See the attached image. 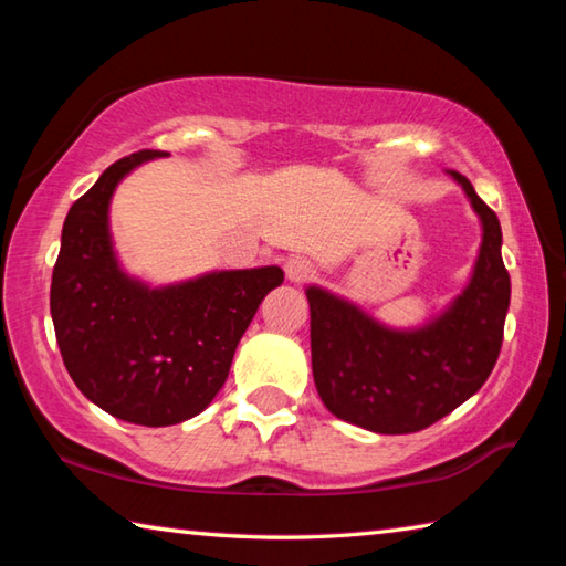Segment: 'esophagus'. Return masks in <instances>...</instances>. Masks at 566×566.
I'll use <instances>...</instances> for the list:
<instances>
[{
  "label": "esophagus",
  "instance_id": "obj_1",
  "mask_svg": "<svg viewBox=\"0 0 566 566\" xmlns=\"http://www.w3.org/2000/svg\"><path fill=\"white\" fill-rule=\"evenodd\" d=\"M284 270H286V276H290V282H296V284L312 280L314 272H317L314 270V264L310 260H302V256H292Z\"/></svg>",
  "mask_w": 566,
  "mask_h": 566
}]
</instances>
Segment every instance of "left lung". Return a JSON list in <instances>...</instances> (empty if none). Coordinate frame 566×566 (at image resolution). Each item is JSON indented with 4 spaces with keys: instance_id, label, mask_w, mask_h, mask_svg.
Returning a JSON list of instances; mask_svg holds the SVG:
<instances>
[{
    "instance_id": "8db88e82",
    "label": "left lung",
    "mask_w": 566,
    "mask_h": 566,
    "mask_svg": "<svg viewBox=\"0 0 566 566\" xmlns=\"http://www.w3.org/2000/svg\"><path fill=\"white\" fill-rule=\"evenodd\" d=\"M482 219V247L467 290L427 327L399 332L319 286L306 290L312 371L334 417L377 434H409L454 411L492 375L510 310L502 227L472 187L452 171Z\"/></svg>"
}]
</instances>
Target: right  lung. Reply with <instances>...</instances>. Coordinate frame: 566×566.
<instances>
[{
    "mask_svg": "<svg viewBox=\"0 0 566 566\" xmlns=\"http://www.w3.org/2000/svg\"><path fill=\"white\" fill-rule=\"evenodd\" d=\"M155 157L167 151L114 161L72 205L50 310L64 367L84 397L132 424L169 427L217 397L239 339L284 272H212L165 290L129 280L112 249L109 199L124 175Z\"/></svg>",
    "mask_w": 566,
    "mask_h": 566,
    "instance_id": "1",
    "label": "right lung"
}]
</instances>
